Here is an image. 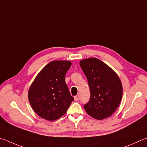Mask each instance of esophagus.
I'll use <instances>...</instances> for the list:
<instances>
[{
  "label": "esophagus",
  "instance_id": "1",
  "mask_svg": "<svg viewBox=\"0 0 147 147\" xmlns=\"http://www.w3.org/2000/svg\"><path fill=\"white\" fill-rule=\"evenodd\" d=\"M79 99H80V96H79V95H77V96L74 97V100H75L76 101H78Z\"/></svg>",
  "mask_w": 147,
  "mask_h": 147
}]
</instances>
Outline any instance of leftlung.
<instances>
[{
	"label": "left lung",
	"mask_w": 147,
	"mask_h": 147,
	"mask_svg": "<svg viewBox=\"0 0 147 147\" xmlns=\"http://www.w3.org/2000/svg\"><path fill=\"white\" fill-rule=\"evenodd\" d=\"M90 91V101L84 108L91 117L102 120L114 113L119 106L123 96V86L117 74L97 58L80 61Z\"/></svg>",
	"instance_id": "8db88e82"
}]
</instances>
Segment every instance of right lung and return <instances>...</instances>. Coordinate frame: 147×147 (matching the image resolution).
Wrapping results in <instances>:
<instances>
[{"label": "right lung", "mask_w": 147, "mask_h": 147, "mask_svg": "<svg viewBox=\"0 0 147 147\" xmlns=\"http://www.w3.org/2000/svg\"><path fill=\"white\" fill-rule=\"evenodd\" d=\"M71 63L53 61L36 76L28 91L33 110L40 117L55 121L65 114L74 101L65 82V75Z\"/></svg>", "instance_id": "right-lung-1"}]
</instances>
